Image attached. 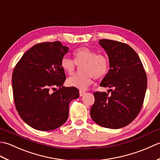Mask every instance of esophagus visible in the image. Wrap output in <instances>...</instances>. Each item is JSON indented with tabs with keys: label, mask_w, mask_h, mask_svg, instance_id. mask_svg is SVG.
Segmentation results:
<instances>
[{
	"label": "esophagus",
	"mask_w": 160,
	"mask_h": 160,
	"mask_svg": "<svg viewBox=\"0 0 160 160\" xmlns=\"http://www.w3.org/2000/svg\"><path fill=\"white\" fill-rule=\"evenodd\" d=\"M86 93L85 91H83V90H80V96H83L84 94Z\"/></svg>",
	"instance_id": "esophagus-1"
}]
</instances>
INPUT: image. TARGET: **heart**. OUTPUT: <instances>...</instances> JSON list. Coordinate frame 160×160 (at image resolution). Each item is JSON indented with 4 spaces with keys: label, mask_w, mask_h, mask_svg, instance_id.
<instances>
[{
    "label": "heart",
    "mask_w": 160,
    "mask_h": 160,
    "mask_svg": "<svg viewBox=\"0 0 160 160\" xmlns=\"http://www.w3.org/2000/svg\"><path fill=\"white\" fill-rule=\"evenodd\" d=\"M74 60L64 56L60 66L64 72L72 75L77 65L81 66L82 73L76 74L68 78L67 83L69 87L80 90H85L93 82V78L100 79L107 74L109 69V61L103 54H97L96 51L89 47H82L73 52Z\"/></svg>",
    "instance_id": "heart-1"
}]
</instances>
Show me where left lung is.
Listing matches in <instances>:
<instances>
[{"label":"left lung","instance_id":"1","mask_svg":"<svg viewBox=\"0 0 160 160\" xmlns=\"http://www.w3.org/2000/svg\"><path fill=\"white\" fill-rule=\"evenodd\" d=\"M99 44L107 53L110 69L100 85L113 88L111 95L93 93L91 116L98 125L120 128L138 116L144 102L147 78L138 53L127 44L102 39Z\"/></svg>","mask_w":160,"mask_h":160}]
</instances>
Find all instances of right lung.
I'll list each match as a JSON object with an SVG mask.
<instances>
[{
  "label": "right lung",
  "instance_id": "obj_1",
  "mask_svg": "<svg viewBox=\"0 0 160 160\" xmlns=\"http://www.w3.org/2000/svg\"><path fill=\"white\" fill-rule=\"evenodd\" d=\"M69 52L59 41L36 44L23 54L12 73L13 100L22 120L39 131H51L65 123L70 102L79 97L66 80L60 61ZM59 89L52 93L51 88Z\"/></svg>",
  "mask_w": 160,
  "mask_h": 160
}]
</instances>
